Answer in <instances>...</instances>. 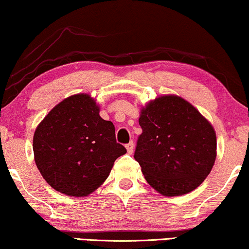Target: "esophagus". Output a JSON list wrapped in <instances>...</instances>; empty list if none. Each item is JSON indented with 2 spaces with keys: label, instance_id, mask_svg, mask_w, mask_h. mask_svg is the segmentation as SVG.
<instances>
[{
  "label": "esophagus",
  "instance_id": "esophagus-1",
  "mask_svg": "<svg viewBox=\"0 0 249 249\" xmlns=\"http://www.w3.org/2000/svg\"><path fill=\"white\" fill-rule=\"evenodd\" d=\"M125 148H127V152L129 153V154H131V153L134 152V142H128V144L125 145Z\"/></svg>",
  "mask_w": 249,
  "mask_h": 249
}]
</instances>
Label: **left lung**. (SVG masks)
<instances>
[{"label": "left lung", "instance_id": "1", "mask_svg": "<svg viewBox=\"0 0 249 249\" xmlns=\"http://www.w3.org/2000/svg\"><path fill=\"white\" fill-rule=\"evenodd\" d=\"M134 158L149 185L164 196L197 188L216 158L212 124L192 104L175 95L149 102L142 108Z\"/></svg>", "mask_w": 249, "mask_h": 249}]
</instances>
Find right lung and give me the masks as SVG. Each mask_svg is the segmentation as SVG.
Wrapping results in <instances>:
<instances>
[{"label":"right lung","mask_w":249,"mask_h":249,"mask_svg":"<svg viewBox=\"0 0 249 249\" xmlns=\"http://www.w3.org/2000/svg\"><path fill=\"white\" fill-rule=\"evenodd\" d=\"M33 149L46 182L74 197L97 189L115 160L127 153L117 142L114 124L100 117L98 105L87 94L73 95L52 108L36 129Z\"/></svg>","instance_id":"right-lung-1"}]
</instances>
